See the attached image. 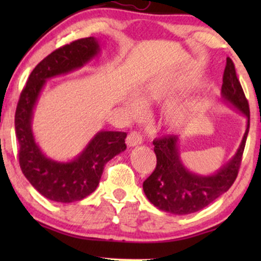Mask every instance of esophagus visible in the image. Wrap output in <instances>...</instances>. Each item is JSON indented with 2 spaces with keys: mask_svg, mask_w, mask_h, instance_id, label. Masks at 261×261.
<instances>
[{
  "mask_svg": "<svg viewBox=\"0 0 261 261\" xmlns=\"http://www.w3.org/2000/svg\"><path fill=\"white\" fill-rule=\"evenodd\" d=\"M126 144L129 146V147H134V146L140 145L142 144V137L139 133H137V132H130L126 139Z\"/></svg>",
  "mask_w": 261,
  "mask_h": 261,
  "instance_id": "1",
  "label": "esophagus"
}]
</instances>
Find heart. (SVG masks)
<instances>
[{
  "label": "heart",
  "instance_id": "1",
  "mask_svg": "<svg viewBox=\"0 0 261 261\" xmlns=\"http://www.w3.org/2000/svg\"><path fill=\"white\" fill-rule=\"evenodd\" d=\"M187 85V84H183ZM179 88L178 85L173 84V83H166V82L163 81H155L152 82V83H148L147 85H145L144 88L139 91V99L140 102H138L137 99H127V102L124 103L126 106V109L128 114L132 117H140L144 113V108L142 106L140 105L141 102L144 106H148L151 103L158 102L160 99H164L166 97H169L170 95H172L177 89ZM185 115V113L183 110H173L170 115V121L173 123L179 122V121L183 119Z\"/></svg>",
  "mask_w": 261,
  "mask_h": 261
}]
</instances>
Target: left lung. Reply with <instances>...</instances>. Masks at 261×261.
Instances as JSON below:
<instances>
[{"mask_svg":"<svg viewBox=\"0 0 261 261\" xmlns=\"http://www.w3.org/2000/svg\"><path fill=\"white\" fill-rule=\"evenodd\" d=\"M221 97L229 108L246 117V130L235 154L214 173L198 174L185 167L180 158L178 135H167L153 141L156 167L144 181L142 189L148 201L163 212L174 215L198 212L229 190L237 179L249 129V107L230 58H227Z\"/></svg>","mask_w":261,"mask_h":261,"instance_id":"obj_1","label":"left lung"}]
</instances>
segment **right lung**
<instances>
[{"label":"right lung","mask_w":261,"mask_h":261,"mask_svg":"<svg viewBox=\"0 0 261 261\" xmlns=\"http://www.w3.org/2000/svg\"><path fill=\"white\" fill-rule=\"evenodd\" d=\"M99 52L101 44L94 37L80 39L56 49L35 66L20 95L15 113L20 167L35 190L49 201L71 203L92 194L106 164L127 148V133L99 130L80 154L67 162H58L48 158L35 141L32 128L34 109L47 80L82 69Z\"/></svg>","instance_id":"add662e5"}]
</instances>
